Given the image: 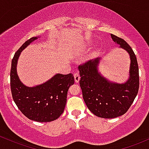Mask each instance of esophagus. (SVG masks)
Here are the masks:
<instances>
[{"instance_id":"1","label":"esophagus","mask_w":149,"mask_h":149,"mask_svg":"<svg viewBox=\"0 0 149 149\" xmlns=\"http://www.w3.org/2000/svg\"><path fill=\"white\" fill-rule=\"evenodd\" d=\"M74 77L75 82H77V83L79 82V79H80L79 73V72H75L74 74Z\"/></svg>"}]
</instances>
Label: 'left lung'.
Masks as SVG:
<instances>
[{
    "label": "left lung",
    "mask_w": 149,
    "mask_h": 149,
    "mask_svg": "<svg viewBox=\"0 0 149 149\" xmlns=\"http://www.w3.org/2000/svg\"><path fill=\"white\" fill-rule=\"evenodd\" d=\"M111 38L130 54V77L126 82H111L103 77L98 70L100 58L78 67L79 84L86 106L95 115L108 119L124 115L132 104L139 87L137 60L133 50L123 38L113 34Z\"/></svg>",
    "instance_id": "obj_1"
}]
</instances>
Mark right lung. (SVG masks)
Returning a JSON list of instances; mask_svg holds the SVG:
<instances>
[{
  "instance_id": "add662e5",
  "label": "right lung",
  "mask_w": 149,
  "mask_h": 149,
  "mask_svg": "<svg viewBox=\"0 0 149 149\" xmlns=\"http://www.w3.org/2000/svg\"><path fill=\"white\" fill-rule=\"evenodd\" d=\"M38 37L23 43L15 53L10 70V88L13 101L29 120L41 123L58 119L63 113L70 86L74 83L73 74H57L42 84L29 87L23 84L17 74V63L22 51Z\"/></svg>"
}]
</instances>
